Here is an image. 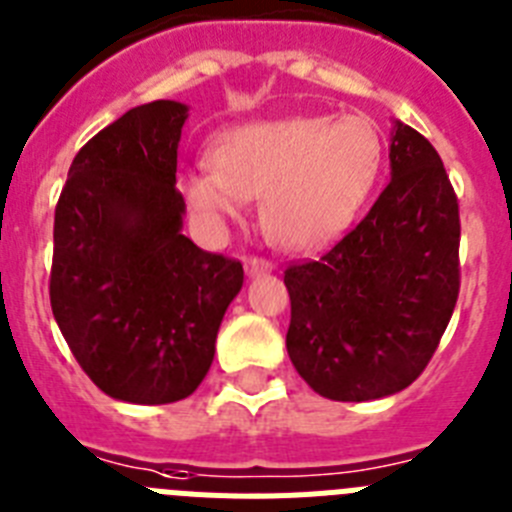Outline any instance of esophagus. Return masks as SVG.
I'll return each mask as SVG.
<instances>
[{
  "instance_id": "1",
  "label": "esophagus",
  "mask_w": 512,
  "mask_h": 512,
  "mask_svg": "<svg viewBox=\"0 0 512 512\" xmlns=\"http://www.w3.org/2000/svg\"><path fill=\"white\" fill-rule=\"evenodd\" d=\"M244 270L250 275H257V273H268V270H273V262L265 260V257H257V255H250L247 260H244Z\"/></svg>"
}]
</instances>
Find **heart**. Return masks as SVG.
<instances>
[{
	"mask_svg": "<svg viewBox=\"0 0 512 512\" xmlns=\"http://www.w3.org/2000/svg\"><path fill=\"white\" fill-rule=\"evenodd\" d=\"M384 167V139L363 115H291L229 128L213 164L185 170L180 188L201 219H239L262 195V221L286 250L335 242L371 198Z\"/></svg>",
	"mask_w": 512,
	"mask_h": 512,
	"instance_id": "heart-1",
	"label": "heart"
}]
</instances>
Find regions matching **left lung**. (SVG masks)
I'll return each mask as SVG.
<instances>
[{"label": "left lung", "mask_w": 512, "mask_h": 512, "mask_svg": "<svg viewBox=\"0 0 512 512\" xmlns=\"http://www.w3.org/2000/svg\"><path fill=\"white\" fill-rule=\"evenodd\" d=\"M391 180L317 260L286 268V348L311 389L368 402L407 389L438 350L459 299V198L438 151L397 123Z\"/></svg>", "instance_id": "1"}]
</instances>
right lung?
I'll return each mask as SVG.
<instances>
[{
  "instance_id": "right-lung-1",
  "label": "right lung",
  "mask_w": 512,
  "mask_h": 512,
  "mask_svg": "<svg viewBox=\"0 0 512 512\" xmlns=\"http://www.w3.org/2000/svg\"><path fill=\"white\" fill-rule=\"evenodd\" d=\"M188 108L154 100L92 136L53 216L48 296L97 389L133 404L190 397L208 373L242 262L180 231L177 144Z\"/></svg>"
}]
</instances>
